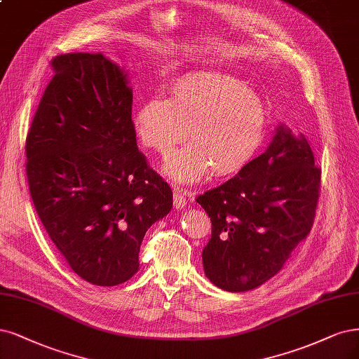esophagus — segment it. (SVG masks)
<instances>
[{
    "label": "esophagus",
    "instance_id": "obj_1",
    "mask_svg": "<svg viewBox=\"0 0 359 359\" xmlns=\"http://www.w3.org/2000/svg\"><path fill=\"white\" fill-rule=\"evenodd\" d=\"M191 194V191L181 190L178 187L174 189V206L177 209H184L187 206V197Z\"/></svg>",
    "mask_w": 359,
    "mask_h": 359
}]
</instances>
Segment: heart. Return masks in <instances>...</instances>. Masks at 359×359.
Returning <instances> with one entry per match:
<instances>
[{
    "label": "heart",
    "mask_w": 359,
    "mask_h": 359,
    "mask_svg": "<svg viewBox=\"0 0 359 359\" xmlns=\"http://www.w3.org/2000/svg\"><path fill=\"white\" fill-rule=\"evenodd\" d=\"M269 121L270 109L262 95L246 81L217 71L185 74L170 86L169 100L151 97L133 117L142 144L163 157L187 135L191 144L163 168L178 182H197L209 172L215 177L236 174L262 147Z\"/></svg>",
    "instance_id": "obj_1"
}]
</instances>
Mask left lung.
Here are the masks:
<instances>
[{
    "label": "left lung",
    "instance_id": "8db88e82",
    "mask_svg": "<svg viewBox=\"0 0 359 359\" xmlns=\"http://www.w3.org/2000/svg\"><path fill=\"white\" fill-rule=\"evenodd\" d=\"M319 191L320 169L311 145L279 126L263 154L197 196L212 222L202 252L208 279L243 292L275 276L311 231Z\"/></svg>",
    "mask_w": 359,
    "mask_h": 359
}]
</instances>
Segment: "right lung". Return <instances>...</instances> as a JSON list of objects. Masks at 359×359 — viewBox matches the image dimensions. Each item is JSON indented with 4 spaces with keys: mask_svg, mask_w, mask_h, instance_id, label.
Instances as JSON below:
<instances>
[{
    "mask_svg": "<svg viewBox=\"0 0 359 359\" xmlns=\"http://www.w3.org/2000/svg\"><path fill=\"white\" fill-rule=\"evenodd\" d=\"M52 68L25 145L29 193L69 267L114 287L138 271L172 190L138 150L128 74L102 53L59 55Z\"/></svg>",
    "mask_w": 359,
    "mask_h": 359,
    "instance_id": "right-lung-1",
    "label": "right lung"
}]
</instances>
